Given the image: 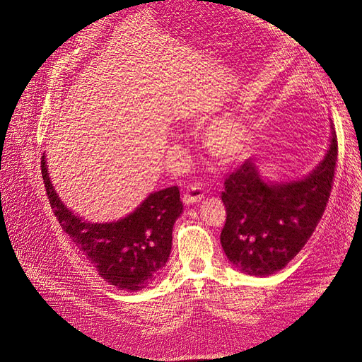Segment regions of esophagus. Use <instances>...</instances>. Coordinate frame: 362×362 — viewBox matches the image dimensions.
Instances as JSON below:
<instances>
[{"label": "esophagus", "instance_id": "1", "mask_svg": "<svg viewBox=\"0 0 362 362\" xmlns=\"http://www.w3.org/2000/svg\"><path fill=\"white\" fill-rule=\"evenodd\" d=\"M202 198H204V189L201 187L199 184L190 185V187L185 189L184 193H182V201L187 205L199 202Z\"/></svg>", "mask_w": 362, "mask_h": 362}]
</instances>
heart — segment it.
Wrapping results in <instances>:
<instances>
[{"label": "heart", "instance_id": "b5f03b06", "mask_svg": "<svg viewBox=\"0 0 362 362\" xmlns=\"http://www.w3.org/2000/svg\"><path fill=\"white\" fill-rule=\"evenodd\" d=\"M250 131L233 117L216 120L206 131V146L221 160H235L245 156L250 146Z\"/></svg>", "mask_w": 362, "mask_h": 362}]
</instances>
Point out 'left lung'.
Here are the masks:
<instances>
[{
	"label": "left lung",
	"instance_id": "left-lung-1",
	"mask_svg": "<svg viewBox=\"0 0 362 362\" xmlns=\"http://www.w3.org/2000/svg\"><path fill=\"white\" fill-rule=\"evenodd\" d=\"M338 141L332 128L325 160L300 181L267 184L246 160L225 180L226 222L221 243L228 259L247 275L267 276L286 267L313 235L329 201Z\"/></svg>",
	"mask_w": 362,
	"mask_h": 362
}]
</instances>
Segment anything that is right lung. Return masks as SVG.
<instances>
[{"label":"right lung","instance_id":"1","mask_svg":"<svg viewBox=\"0 0 362 362\" xmlns=\"http://www.w3.org/2000/svg\"><path fill=\"white\" fill-rule=\"evenodd\" d=\"M42 178L51 210L74 246L108 284L137 291L160 275L172 249L173 223L182 213L177 185L151 193L137 210L113 223H89L69 211L54 190L45 156Z\"/></svg>","mask_w":362,"mask_h":362}]
</instances>
